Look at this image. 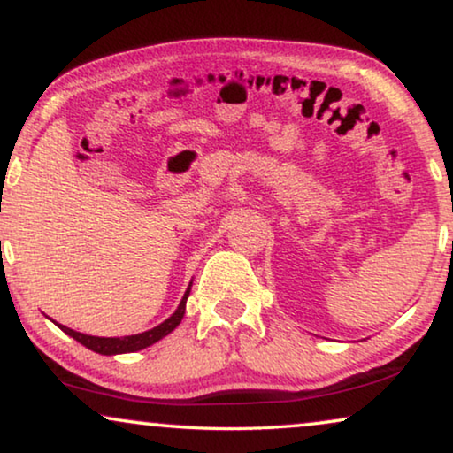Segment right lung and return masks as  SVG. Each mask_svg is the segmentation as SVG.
I'll return each mask as SVG.
<instances>
[{"mask_svg":"<svg viewBox=\"0 0 453 453\" xmlns=\"http://www.w3.org/2000/svg\"><path fill=\"white\" fill-rule=\"evenodd\" d=\"M189 290H192V281H189L186 294H183L180 306L175 308V312L172 317L163 320L161 325L153 326V329H149L145 333H139V335H127V337H94V335H85V333L80 331H73L69 329V326L65 325H58L57 326L61 329L63 333H67L69 337H73L75 341H80L81 345L88 347V349L96 351V353H102V356H118V353H133V351H141L145 349V347L157 343V341L163 339L165 335H169L175 326L181 323L183 314H186V303H188V296H189Z\"/></svg>","mask_w":453,"mask_h":453,"instance_id":"obj_1","label":"right lung"}]
</instances>
